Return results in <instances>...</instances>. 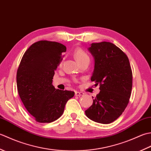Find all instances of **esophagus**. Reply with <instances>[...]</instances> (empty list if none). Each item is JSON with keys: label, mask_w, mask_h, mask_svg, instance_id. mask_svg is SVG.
I'll use <instances>...</instances> for the list:
<instances>
[{"label": "esophagus", "mask_w": 151, "mask_h": 151, "mask_svg": "<svg viewBox=\"0 0 151 151\" xmlns=\"http://www.w3.org/2000/svg\"><path fill=\"white\" fill-rule=\"evenodd\" d=\"M75 95H76V96H78V97H80V96H82V95H84V93H82V92H79V91H75Z\"/></svg>", "instance_id": "obj_1"}]
</instances>
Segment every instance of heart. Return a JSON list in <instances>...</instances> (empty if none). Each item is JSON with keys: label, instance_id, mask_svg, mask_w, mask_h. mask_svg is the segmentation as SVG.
Here are the masks:
<instances>
[{"label": "heart", "instance_id": "b5f03b06", "mask_svg": "<svg viewBox=\"0 0 151 151\" xmlns=\"http://www.w3.org/2000/svg\"><path fill=\"white\" fill-rule=\"evenodd\" d=\"M74 55L77 62H81L82 60L89 59V56L84 50L82 49H76L74 52Z\"/></svg>", "mask_w": 151, "mask_h": 151}]
</instances>
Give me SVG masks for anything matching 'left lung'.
Returning a JSON list of instances; mask_svg holds the SVG:
<instances>
[{"instance_id":"left-lung-1","label":"left lung","mask_w":151,"mask_h":151,"mask_svg":"<svg viewBox=\"0 0 151 151\" xmlns=\"http://www.w3.org/2000/svg\"><path fill=\"white\" fill-rule=\"evenodd\" d=\"M88 49L95 62L91 81L95 86L100 85V92L85 114L97 123L110 124L123 114L129 104L132 88L129 60L110 42L91 43Z\"/></svg>"}]
</instances>
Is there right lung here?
I'll use <instances>...</instances> for the list:
<instances>
[{"mask_svg": "<svg viewBox=\"0 0 151 151\" xmlns=\"http://www.w3.org/2000/svg\"><path fill=\"white\" fill-rule=\"evenodd\" d=\"M66 47L55 41H40L24 52L17 72L19 97L39 123H51L61 117L75 92L56 89L54 70L63 60Z\"/></svg>", "mask_w": 151, "mask_h": 151, "instance_id": "obj_1", "label": "right lung"}]
</instances>
